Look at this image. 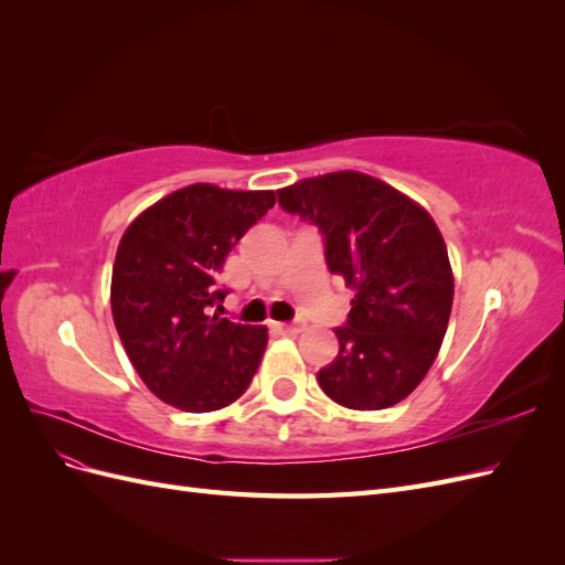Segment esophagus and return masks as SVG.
<instances>
[{"instance_id":"1","label":"esophagus","mask_w":565,"mask_h":565,"mask_svg":"<svg viewBox=\"0 0 565 565\" xmlns=\"http://www.w3.org/2000/svg\"><path fill=\"white\" fill-rule=\"evenodd\" d=\"M273 330H278L280 334H297L303 330V324H285V322H273Z\"/></svg>"}]
</instances>
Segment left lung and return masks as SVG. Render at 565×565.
<instances>
[{
    "label": "left lung",
    "mask_w": 565,
    "mask_h": 565,
    "mask_svg": "<svg viewBox=\"0 0 565 565\" xmlns=\"http://www.w3.org/2000/svg\"><path fill=\"white\" fill-rule=\"evenodd\" d=\"M280 207L318 226L324 259L355 297L339 353L318 372L351 409H384L413 393L434 365L452 311L448 247L424 207L388 183L334 172L278 191Z\"/></svg>",
    "instance_id": "1"
}]
</instances>
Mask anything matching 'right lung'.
Listing matches in <instances>:
<instances>
[{
	"label": "right lung",
	"mask_w": 565,
	"mask_h": 565,
	"mask_svg": "<svg viewBox=\"0 0 565 565\" xmlns=\"http://www.w3.org/2000/svg\"><path fill=\"white\" fill-rule=\"evenodd\" d=\"M273 204V191L193 183L131 221L119 241L110 306L143 384L183 413H212L247 391L266 351L259 324L212 313L228 252Z\"/></svg>",
	"instance_id": "add662e5"
}]
</instances>
